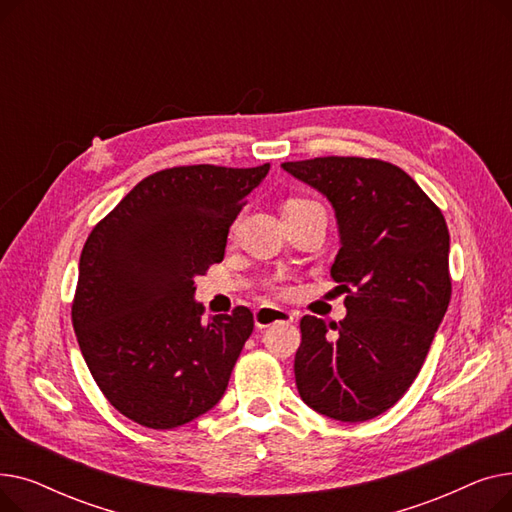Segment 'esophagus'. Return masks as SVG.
<instances>
[{
	"instance_id": "1",
	"label": "esophagus",
	"mask_w": 512,
	"mask_h": 512,
	"mask_svg": "<svg viewBox=\"0 0 512 512\" xmlns=\"http://www.w3.org/2000/svg\"><path fill=\"white\" fill-rule=\"evenodd\" d=\"M294 319V315L286 309H280V307H259L255 311V326L257 328H270L274 324H290V321Z\"/></svg>"
}]
</instances>
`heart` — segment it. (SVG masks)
I'll use <instances>...</instances> for the list:
<instances>
[{"label":"heart","instance_id":"heart-1","mask_svg":"<svg viewBox=\"0 0 512 512\" xmlns=\"http://www.w3.org/2000/svg\"><path fill=\"white\" fill-rule=\"evenodd\" d=\"M301 203H309V201H303V199H292V201H288L286 205H301ZM286 205H284V207H286Z\"/></svg>","mask_w":512,"mask_h":512}]
</instances>
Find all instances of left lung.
I'll return each mask as SVG.
<instances>
[{
	"mask_svg": "<svg viewBox=\"0 0 512 512\" xmlns=\"http://www.w3.org/2000/svg\"><path fill=\"white\" fill-rule=\"evenodd\" d=\"M282 168L336 213L332 265L346 317L301 319L294 378L305 405L336 421L382 415L415 382L450 303V236L442 211L398 166L315 157Z\"/></svg>",
	"mask_w": 512,
	"mask_h": 512,
	"instance_id": "8db88e82",
	"label": "left lung"
}]
</instances>
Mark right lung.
<instances>
[{
  "mask_svg": "<svg viewBox=\"0 0 512 512\" xmlns=\"http://www.w3.org/2000/svg\"><path fill=\"white\" fill-rule=\"evenodd\" d=\"M270 172L180 166L141 180L89 234L72 326L87 367L124 417L172 429L218 405L253 313L201 321L195 278L224 259L228 230Z\"/></svg>",
  "mask_w": 512,
  "mask_h": 512,
  "instance_id": "right-lung-1",
  "label": "right lung"
}]
</instances>
